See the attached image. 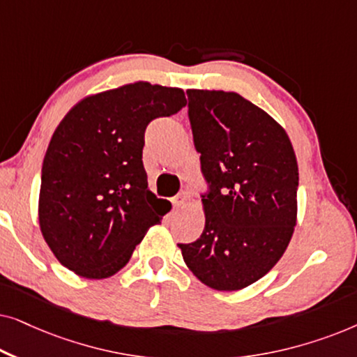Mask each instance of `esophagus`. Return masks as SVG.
<instances>
[{
	"instance_id": "1",
	"label": "esophagus",
	"mask_w": 357,
	"mask_h": 357,
	"mask_svg": "<svg viewBox=\"0 0 357 357\" xmlns=\"http://www.w3.org/2000/svg\"><path fill=\"white\" fill-rule=\"evenodd\" d=\"M185 202H187V195L180 193V195H177V197L172 199V204H174L175 209H180V208H183Z\"/></svg>"
}]
</instances>
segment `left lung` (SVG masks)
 <instances>
[{
    "label": "left lung",
    "mask_w": 357,
    "mask_h": 357,
    "mask_svg": "<svg viewBox=\"0 0 357 357\" xmlns=\"http://www.w3.org/2000/svg\"><path fill=\"white\" fill-rule=\"evenodd\" d=\"M187 94L209 192L202 199L203 234L178 247L203 284L238 291L265 276L289 245L297 219L296 154L284 128L237 92Z\"/></svg>",
    "instance_id": "obj_1"
}]
</instances>
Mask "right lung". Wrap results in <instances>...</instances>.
Listing matches in <instances>:
<instances>
[{
	"instance_id": "add662e5",
	"label": "right lung",
	"mask_w": 357,
	"mask_h": 357,
	"mask_svg": "<svg viewBox=\"0 0 357 357\" xmlns=\"http://www.w3.org/2000/svg\"><path fill=\"white\" fill-rule=\"evenodd\" d=\"M187 105L146 81L87 96L56 126L43 158L38 222L56 260L89 280L120 271L167 209L143 165L149 121Z\"/></svg>"
}]
</instances>
